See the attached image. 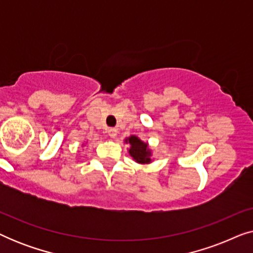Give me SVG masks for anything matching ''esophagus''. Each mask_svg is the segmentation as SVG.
<instances>
[{
    "label": "esophagus",
    "instance_id": "obj_1",
    "mask_svg": "<svg viewBox=\"0 0 253 253\" xmlns=\"http://www.w3.org/2000/svg\"><path fill=\"white\" fill-rule=\"evenodd\" d=\"M108 134L110 138H116L117 137V129L116 127H110L108 129Z\"/></svg>",
    "mask_w": 253,
    "mask_h": 253
}]
</instances>
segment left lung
<instances>
[{
	"mask_svg": "<svg viewBox=\"0 0 253 253\" xmlns=\"http://www.w3.org/2000/svg\"><path fill=\"white\" fill-rule=\"evenodd\" d=\"M124 143L129 144L130 147L127 148V152H129V154L137 164L148 165L153 160L152 159V150L150 148V145L141 140L136 134H131L130 137H126L124 139Z\"/></svg>",
	"mask_w": 253,
	"mask_h": 253,
	"instance_id": "1",
	"label": "left lung"
}]
</instances>
